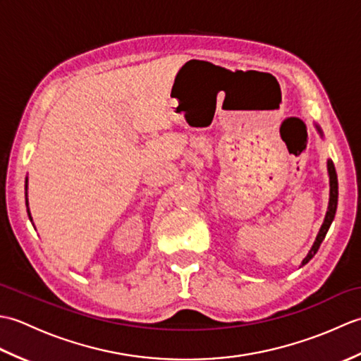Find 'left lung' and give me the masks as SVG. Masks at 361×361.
Returning a JSON list of instances; mask_svg holds the SVG:
<instances>
[{"label":"left lung","instance_id":"obj_1","mask_svg":"<svg viewBox=\"0 0 361 361\" xmlns=\"http://www.w3.org/2000/svg\"><path fill=\"white\" fill-rule=\"evenodd\" d=\"M318 132L321 133V130L318 128ZM327 171H329V176H331V198H329V208H327V214H326V219H324V224L321 226L319 233L317 235V240L313 243L312 250L309 251L307 257L302 260V265H305L309 262V260L317 255V251L319 250V245L321 242L324 240V237L329 231V228H331L332 220L335 217V212H336V204H338V178H336V172H335V166L331 159L327 161Z\"/></svg>","mask_w":361,"mask_h":361}]
</instances>
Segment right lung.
Segmentation results:
<instances>
[{
	"instance_id": "obj_1",
	"label": "right lung",
	"mask_w": 361,
	"mask_h": 361,
	"mask_svg": "<svg viewBox=\"0 0 361 361\" xmlns=\"http://www.w3.org/2000/svg\"><path fill=\"white\" fill-rule=\"evenodd\" d=\"M26 185H27V178H26ZM27 188V186H26Z\"/></svg>"
}]
</instances>
